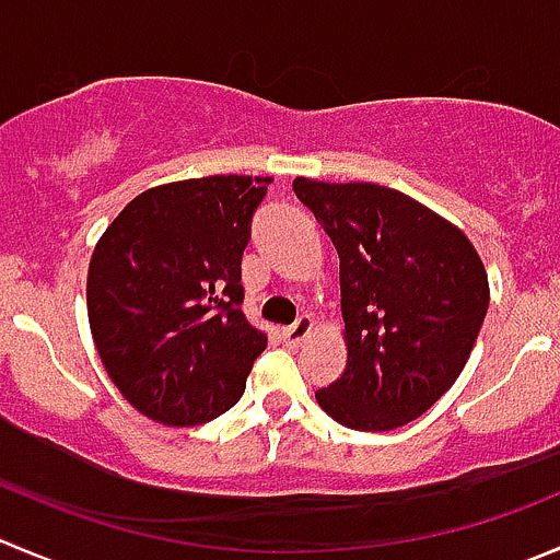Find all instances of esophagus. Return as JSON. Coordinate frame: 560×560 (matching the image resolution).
Listing matches in <instances>:
<instances>
[{"label": "esophagus", "mask_w": 560, "mask_h": 560, "mask_svg": "<svg viewBox=\"0 0 560 560\" xmlns=\"http://www.w3.org/2000/svg\"><path fill=\"white\" fill-rule=\"evenodd\" d=\"M311 332H313V318L307 316V313H305V316L296 318V322L291 324V327H285V329H283V338H285V343L300 346L302 340H305L307 335H311Z\"/></svg>", "instance_id": "1"}]
</instances>
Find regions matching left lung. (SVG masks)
Segmentation results:
<instances>
[{
	"label": "left lung",
	"mask_w": 560,
	"mask_h": 560,
	"mask_svg": "<svg viewBox=\"0 0 560 560\" xmlns=\"http://www.w3.org/2000/svg\"><path fill=\"white\" fill-rule=\"evenodd\" d=\"M340 258L346 369L316 401L357 431L420 418L465 369L489 307L470 238L415 197L380 184L294 178Z\"/></svg>",
	"instance_id": "left-lung-1"
}]
</instances>
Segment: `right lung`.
<instances>
[{"label": "right lung", "instance_id": "add662e5", "mask_svg": "<svg viewBox=\"0 0 560 560\" xmlns=\"http://www.w3.org/2000/svg\"><path fill=\"white\" fill-rule=\"evenodd\" d=\"M271 178L209 175L137 195L98 238L88 318L106 374L164 425L242 398L266 335L242 313V253Z\"/></svg>", "mask_w": 560, "mask_h": 560}]
</instances>
